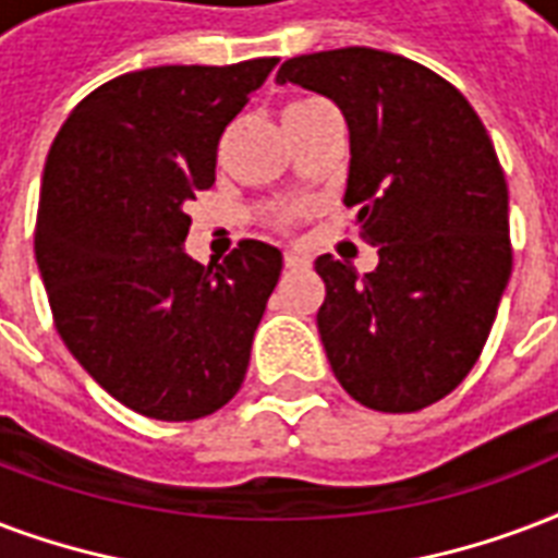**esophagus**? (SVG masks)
I'll return each instance as SVG.
<instances>
[{"label": "esophagus", "instance_id": "34e87169", "mask_svg": "<svg viewBox=\"0 0 558 558\" xmlns=\"http://www.w3.org/2000/svg\"><path fill=\"white\" fill-rule=\"evenodd\" d=\"M283 266H287V269H304V266H310V257L307 254H301V251H287V254H283Z\"/></svg>", "mask_w": 558, "mask_h": 558}]
</instances>
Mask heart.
Returning <instances> with one entry per match:
<instances>
[{"label":"heart","instance_id":"1","mask_svg":"<svg viewBox=\"0 0 558 558\" xmlns=\"http://www.w3.org/2000/svg\"><path fill=\"white\" fill-rule=\"evenodd\" d=\"M322 108H330L325 99H304V101H295L292 108L287 110V113H307V110H322ZM295 219V210H287V213H280V219L278 225H289Z\"/></svg>","mask_w":558,"mask_h":558}]
</instances>
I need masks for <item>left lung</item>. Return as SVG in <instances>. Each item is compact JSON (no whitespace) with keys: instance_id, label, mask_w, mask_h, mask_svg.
Wrapping results in <instances>:
<instances>
[{"instance_id":"1","label":"left lung","mask_w":558,"mask_h":558,"mask_svg":"<svg viewBox=\"0 0 558 558\" xmlns=\"http://www.w3.org/2000/svg\"><path fill=\"white\" fill-rule=\"evenodd\" d=\"M275 81L345 113V204L380 254L363 278L333 254L316 260L330 368L368 410H424L474 368L512 275L509 190L492 137L450 81L401 54H298Z\"/></svg>"}]
</instances>
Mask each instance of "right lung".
Instances as JSON below:
<instances>
[{
    "label": "right lung",
    "mask_w": 558,
    "mask_h": 558,
    "mask_svg": "<svg viewBox=\"0 0 558 558\" xmlns=\"http://www.w3.org/2000/svg\"><path fill=\"white\" fill-rule=\"evenodd\" d=\"M275 63L125 72L75 105L46 157L34 257L54 327L84 372L146 418L213 415L248 372L280 251L240 240L202 266L181 245L225 128Z\"/></svg>",
    "instance_id": "1"
}]
</instances>
